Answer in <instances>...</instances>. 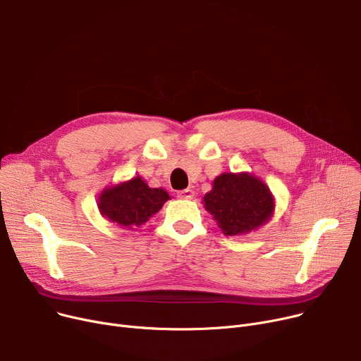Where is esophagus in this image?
<instances>
[{"mask_svg":"<svg viewBox=\"0 0 361 361\" xmlns=\"http://www.w3.org/2000/svg\"><path fill=\"white\" fill-rule=\"evenodd\" d=\"M178 197L180 199H185V200H191L195 197V191L191 188H185V190H181L178 191Z\"/></svg>","mask_w":361,"mask_h":361,"instance_id":"34e87169","label":"esophagus"}]
</instances>
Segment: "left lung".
Here are the masks:
<instances>
[{
	"instance_id": "obj_1",
	"label": "left lung",
	"mask_w": 361,
	"mask_h": 361,
	"mask_svg": "<svg viewBox=\"0 0 361 361\" xmlns=\"http://www.w3.org/2000/svg\"><path fill=\"white\" fill-rule=\"evenodd\" d=\"M202 203L228 236L245 235L266 225L276 209L269 185L250 173L218 176Z\"/></svg>"
}]
</instances>
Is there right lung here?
<instances>
[{
	"label": "right lung",
	"mask_w": 361,
	"mask_h": 361,
	"mask_svg": "<svg viewBox=\"0 0 361 361\" xmlns=\"http://www.w3.org/2000/svg\"><path fill=\"white\" fill-rule=\"evenodd\" d=\"M166 200H170V196L162 187L152 188L136 176L106 187L99 196L97 206L109 222L128 231H136L159 212Z\"/></svg>",
	"instance_id": "1"
}]
</instances>
